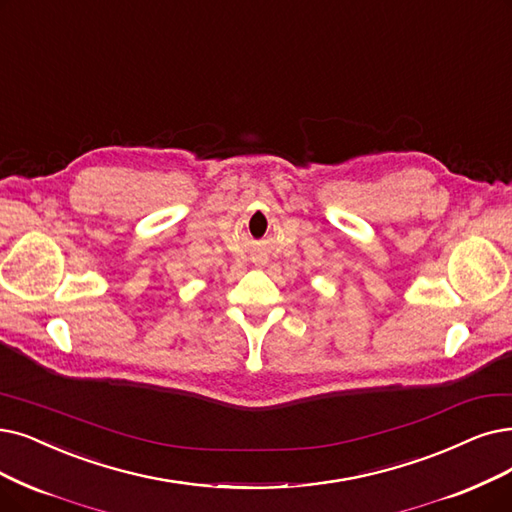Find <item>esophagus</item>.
Returning <instances> with one entry per match:
<instances>
[{"label":"esophagus","mask_w":512,"mask_h":512,"mask_svg":"<svg viewBox=\"0 0 512 512\" xmlns=\"http://www.w3.org/2000/svg\"><path fill=\"white\" fill-rule=\"evenodd\" d=\"M258 262H262V260H258Z\"/></svg>","instance_id":"1"}]
</instances>
